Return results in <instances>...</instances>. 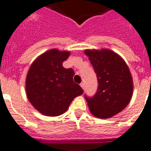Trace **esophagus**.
I'll return each instance as SVG.
<instances>
[{"label": "esophagus", "mask_w": 151, "mask_h": 151, "mask_svg": "<svg viewBox=\"0 0 151 151\" xmlns=\"http://www.w3.org/2000/svg\"><path fill=\"white\" fill-rule=\"evenodd\" d=\"M80 86H81V87H82V88L83 89H85V83H83V82H82V83H81L80 84Z\"/></svg>", "instance_id": "1"}]
</instances>
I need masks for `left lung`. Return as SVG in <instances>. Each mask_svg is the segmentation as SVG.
<instances>
[{"mask_svg":"<svg viewBox=\"0 0 151 151\" xmlns=\"http://www.w3.org/2000/svg\"><path fill=\"white\" fill-rule=\"evenodd\" d=\"M97 75L98 88L93 97H85L91 113L100 119H108L129 104L133 93V81L127 64L109 49L85 50Z\"/></svg>","mask_w":151,"mask_h":151,"instance_id":"8db88e82","label":"left lung"}]
</instances>
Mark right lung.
<instances>
[{
    "label": "right lung",
    "instance_id": "add662e5",
    "mask_svg": "<svg viewBox=\"0 0 151 151\" xmlns=\"http://www.w3.org/2000/svg\"><path fill=\"white\" fill-rule=\"evenodd\" d=\"M69 54V51L50 49L35 59L29 68L26 95L32 106L44 115H62L75 97L83 94L80 85L73 82V69L63 66Z\"/></svg>",
    "mask_w": 151,
    "mask_h": 151
}]
</instances>
